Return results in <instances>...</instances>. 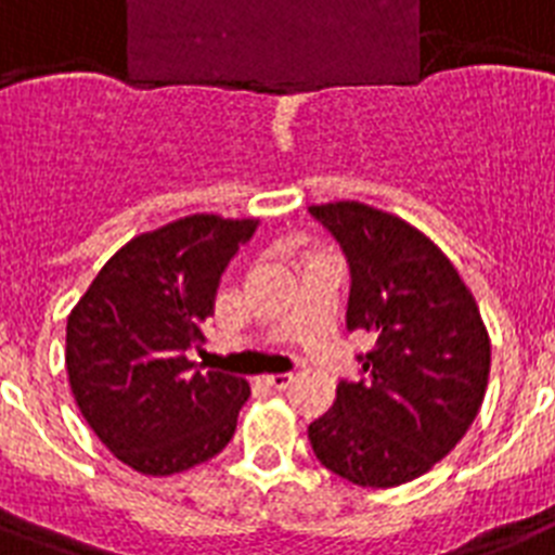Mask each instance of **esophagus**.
<instances>
[{
    "label": "esophagus",
    "mask_w": 555,
    "mask_h": 555,
    "mask_svg": "<svg viewBox=\"0 0 555 555\" xmlns=\"http://www.w3.org/2000/svg\"><path fill=\"white\" fill-rule=\"evenodd\" d=\"M261 383L270 388H276V391H285V388L294 383V374H268V377H261Z\"/></svg>",
    "instance_id": "34e87169"
}]
</instances>
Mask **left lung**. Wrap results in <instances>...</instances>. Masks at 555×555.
<instances>
[{
    "label": "left lung",
    "mask_w": 555,
    "mask_h": 555,
    "mask_svg": "<svg viewBox=\"0 0 555 555\" xmlns=\"http://www.w3.org/2000/svg\"><path fill=\"white\" fill-rule=\"evenodd\" d=\"M351 268L348 331H369L363 377L308 426L313 455L339 478L388 490L447 457L478 417L490 334L447 253L403 218L360 201L313 204Z\"/></svg>",
    "instance_id": "8db88e82"
}]
</instances>
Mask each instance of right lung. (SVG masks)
I'll return each instance as SVG.
<instances>
[{"instance_id": "add662e5", "label": "right lung", "mask_w": 555, "mask_h": 555, "mask_svg": "<svg viewBox=\"0 0 555 555\" xmlns=\"http://www.w3.org/2000/svg\"><path fill=\"white\" fill-rule=\"evenodd\" d=\"M256 227V218L195 212L134 235L68 313L77 409L134 473H186L233 438L247 379L195 369L186 351L207 339L221 273Z\"/></svg>"}]
</instances>
